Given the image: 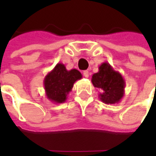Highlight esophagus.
Segmentation results:
<instances>
[{"label": "esophagus", "instance_id": "34e87169", "mask_svg": "<svg viewBox=\"0 0 156 156\" xmlns=\"http://www.w3.org/2000/svg\"><path fill=\"white\" fill-rule=\"evenodd\" d=\"M83 76H84L85 78H88V77H89V73H88V70H85V71H83Z\"/></svg>", "mask_w": 156, "mask_h": 156}]
</instances>
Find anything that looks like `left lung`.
<instances>
[{"instance_id":"obj_1","label":"left lung","mask_w":156,"mask_h":156,"mask_svg":"<svg viewBox=\"0 0 156 156\" xmlns=\"http://www.w3.org/2000/svg\"><path fill=\"white\" fill-rule=\"evenodd\" d=\"M91 81L95 88L100 89L98 97L106 105L118 104L124 97L125 81L108 62H103L98 67V72L93 74Z\"/></svg>"}]
</instances>
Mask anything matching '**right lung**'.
<instances>
[{
  "label": "right lung",
  "instance_id": "right-lung-1",
  "mask_svg": "<svg viewBox=\"0 0 156 156\" xmlns=\"http://www.w3.org/2000/svg\"><path fill=\"white\" fill-rule=\"evenodd\" d=\"M82 77L81 73L77 69L67 70L64 64L58 63L46 75L43 81L47 98L55 104L64 103L75 82Z\"/></svg>",
  "mask_w": 156,
  "mask_h": 156
}]
</instances>
